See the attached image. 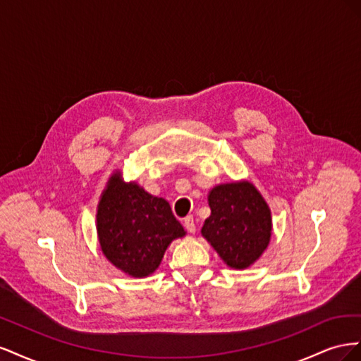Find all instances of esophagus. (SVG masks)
I'll return each instance as SVG.
<instances>
[{
    "instance_id": "1",
    "label": "esophagus",
    "mask_w": 361,
    "mask_h": 361,
    "mask_svg": "<svg viewBox=\"0 0 361 361\" xmlns=\"http://www.w3.org/2000/svg\"><path fill=\"white\" fill-rule=\"evenodd\" d=\"M183 226H185V228H187V231L190 232V233H194L195 232V224H194V218L192 216H187L183 220Z\"/></svg>"
}]
</instances>
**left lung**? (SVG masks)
<instances>
[{
    "label": "left lung",
    "mask_w": 361,
    "mask_h": 361,
    "mask_svg": "<svg viewBox=\"0 0 361 361\" xmlns=\"http://www.w3.org/2000/svg\"><path fill=\"white\" fill-rule=\"evenodd\" d=\"M211 215L202 235L226 264L243 269L256 262L271 238V212L250 182L218 185L209 192Z\"/></svg>",
    "instance_id": "left-lung-1"
}]
</instances>
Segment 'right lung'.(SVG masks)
Segmentation results:
<instances>
[{
    "instance_id": "right-lung-1",
    "label": "right lung",
    "mask_w": 361,
    "mask_h": 361,
    "mask_svg": "<svg viewBox=\"0 0 361 361\" xmlns=\"http://www.w3.org/2000/svg\"><path fill=\"white\" fill-rule=\"evenodd\" d=\"M97 236L106 259L133 277L154 272L169 244L185 231L167 200L154 197L137 183L111 176L97 206Z\"/></svg>"
}]
</instances>
